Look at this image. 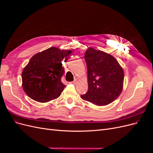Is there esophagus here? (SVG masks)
<instances>
[{
    "label": "esophagus",
    "mask_w": 153,
    "mask_h": 153,
    "mask_svg": "<svg viewBox=\"0 0 153 153\" xmlns=\"http://www.w3.org/2000/svg\"><path fill=\"white\" fill-rule=\"evenodd\" d=\"M76 82H77V80H76V79H75L73 82H71V84H76Z\"/></svg>",
    "instance_id": "esophagus-1"
}]
</instances>
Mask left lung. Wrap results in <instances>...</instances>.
Returning <instances> with one entry per match:
<instances>
[{
    "mask_svg": "<svg viewBox=\"0 0 153 153\" xmlns=\"http://www.w3.org/2000/svg\"><path fill=\"white\" fill-rule=\"evenodd\" d=\"M88 91L81 95L84 100L98 106L108 105L123 91L124 71L112 55L89 48L85 53Z\"/></svg>",
    "mask_w": 153,
    "mask_h": 153,
    "instance_id": "8db88e82",
    "label": "left lung"
}]
</instances>
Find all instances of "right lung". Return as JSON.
<instances>
[{
    "instance_id": "add662e5",
    "label": "right lung",
    "mask_w": 153,
    "mask_h": 153,
    "mask_svg": "<svg viewBox=\"0 0 153 153\" xmlns=\"http://www.w3.org/2000/svg\"><path fill=\"white\" fill-rule=\"evenodd\" d=\"M71 53L51 47L35 54L22 71V86L29 98L45 103L57 98L65 88L62 61Z\"/></svg>"
}]
</instances>
